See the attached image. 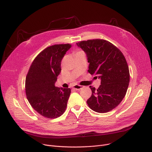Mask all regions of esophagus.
Segmentation results:
<instances>
[{"mask_svg":"<svg viewBox=\"0 0 152 152\" xmlns=\"http://www.w3.org/2000/svg\"><path fill=\"white\" fill-rule=\"evenodd\" d=\"M84 87V86H80V85H75L73 87L74 89L76 90H80L81 88H83Z\"/></svg>","mask_w":152,"mask_h":152,"instance_id":"1","label":"esophagus"}]
</instances>
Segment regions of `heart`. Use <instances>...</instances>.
Returning a JSON list of instances; mask_svg holds the SVG:
<instances>
[{
  "label": "heart",
  "mask_w": 152,
  "mask_h": 152,
  "mask_svg": "<svg viewBox=\"0 0 152 152\" xmlns=\"http://www.w3.org/2000/svg\"><path fill=\"white\" fill-rule=\"evenodd\" d=\"M80 52H83V51H81V50H80V51H77L76 53H80Z\"/></svg>",
  "instance_id": "1"
}]
</instances>
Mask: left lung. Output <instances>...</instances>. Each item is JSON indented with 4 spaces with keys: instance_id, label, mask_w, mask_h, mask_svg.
<instances>
[{
    "instance_id": "left-lung-1",
    "label": "left lung",
    "mask_w": 152,
    "mask_h": 152,
    "mask_svg": "<svg viewBox=\"0 0 152 152\" xmlns=\"http://www.w3.org/2000/svg\"><path fill=\"white\" fill-rule=\"evenodd\" d=\"M76 44L87 55L88 73L101 79L97 89L90 86L92 95L87 103L95 112L107 113L120 103L126 93L129 72L125 57L119 49L105 39H88Z\"/></svg>"
}]
</instances>
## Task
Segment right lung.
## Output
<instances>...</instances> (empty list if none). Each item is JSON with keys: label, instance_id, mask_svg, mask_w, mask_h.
Masks as SVG:
<instances>
[{"label": "right lung", "instance_id": "add662e5", "mask_svg": "<svg viewBox=\"0 0 152 152\" xmlns=\"http://www.w3.org/2000/svg\"><path fill=\"white\" fill-rule=\"evenodd\" d=\"M69 43L54 45L43 50L35 58L26 78V94L38 113L48 118L61 116L66 108L71 88L55 86L61 72V62Z\"/></svg>", "mask_w": 152, "mask_h": 152}]
</instances>
